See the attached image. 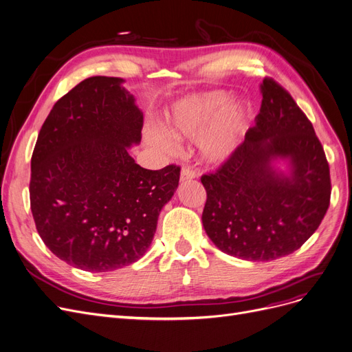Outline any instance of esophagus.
Segmentation results:
<instances>
[{
  "label": "esophagus",
  "mask_w": 352,
  "mask_h": 352,
  "mask_svg": "<svg viewBox=\"0 0 352 352\" xmlns=\"http://www.w3.org/2000/svg\"><path fill=\"white\" fill-rule=\"evenodd\" d=\"M196 177V172L190 167H183L182 172H180V182H188Z\"/></svg>",
  "instance_id": "34e87169"
}]
</instances>
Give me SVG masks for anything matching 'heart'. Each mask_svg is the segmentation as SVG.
Returning <instances> with one entry per match:
<instances>
[{"label":"heart","instance_id":"1","mask_svg":"<svg viewBox=\"0 0 352 352\" xmlns=\"http://www.w3.org/2000/svg\"><path fill=\"white\" fill-rule=\"evenodd\" d=\"M226 94L206 93L180 100L166 117L167 133L163 129H150L146 140L163 152H173L176 139H197L206 130L213 117L225 103ZM246 109L241 104L226 107L200 139V153L208 162H222L236 147L238 136L246 120Z\"/></svg>","mask_w":352,"mask_h":352}]
</instances>
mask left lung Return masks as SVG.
I'll return each instance as SVG.
<instances>
[{
    "label": "left lung",
    "instance_id": "8db88e82",
    "mask_svg": "<svg viewBox=\"0 0 352 352\" xmlns=\"http://www.w3.org/2000/svg\"><path fill=\"white\" fill-rule=\"evenodd\" d=\"M262 104L245 140L213 173L206 189L204 228L222 252L266 262L295 252L321 225L331 177L324 147L292 96L274 78L261 85ZM288 158L285 177L272 166Z\"/></svg>",
    "mask_w": 352,
    "mask_h": 352
}]
</instances>
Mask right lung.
Segmentation results:
<instances>
[{"instance_id":"add662e5","label":"right lung","mask_w":352,"mask_h":352,"mask_svg":"<svg viewBox=\"0 0 352 352\" xmlns=\"http://www.w3.org/2000/svg\"><path fill=\"white\" fill-rule=\"evenodd\" d=\"M119 77L94 76L50 111L31 157L30 204L45 246L89 272L139 261L179 185L180 167L139 166L143 113Z\"/></svg>"}]
</instances>
